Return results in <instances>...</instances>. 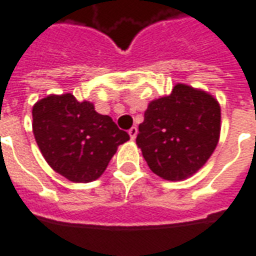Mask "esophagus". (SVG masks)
Listing matches in <instances>:
<instances>
[{"mask_svg": "<svg viewBox=\"0 0 256 256\" xmlns=\"http://www.w3.org/2000/svg\"><path fill=\"white\" fill-rule=\"evenodd\" d=\"M137 133H138V128H136V126H133V128L128 130V136H130V138L132 140H134L137 137Z\"/></svg>", "mask_w": 256, "mask_h": 256, "instance_id": "obj_1", "label": "esophagus"}]
</instances>
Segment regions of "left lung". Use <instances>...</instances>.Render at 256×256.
I'll use <instances>...</instances> for the list:
<instances>
[{
    "label": "left lung",
    "mask_w": 256,
    "mask_h": 256,
    "mask_svg": "<svg viewBox=\"0 0 256 256\" xmlns=\"http://www.w3.org/2000/svg\"><path fill=\"white\" fill-rule=\"evenodd\" d=\"M220 106L212 96L185 84L150 101L136 142L156 176L181 181L198 172L216 148Z\"/></svg>",
    "instance_id": "obj_1"
}]
</instances>
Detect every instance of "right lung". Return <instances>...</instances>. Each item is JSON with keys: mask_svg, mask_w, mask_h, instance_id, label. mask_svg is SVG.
Listing matches in <instances>:
<instances>
[{"mask_svg": "<svg viewBox=\"0 0 256 256\" xmlns=\"http://www.w3.org/2000/svg\"><path fill=\"white\" fill-rule=\"evenodd\" d=\"M32 133L48 164L72 182H92L106 172L118 146L130 140L111 116L71 93L50 94L32 106Z\"/></svg>", "mask_w": 256, "mask_h": 256, "instance_id": "right-lung-1", "label": "right lung"}]
</instances>
